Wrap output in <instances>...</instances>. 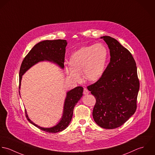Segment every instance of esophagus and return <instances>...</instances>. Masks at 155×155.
I'll use <instances>...</instances> for the list:
<instances>
[{
	"mask_svg": "<svg viewBox=\"0 0 155 155\" xmlns=\"http://www.w3.org/2000/svg\"><path fill=\"white\" fill-rule=\"evenodd\" d=\"M89 93V91H88L86 88H84V91H83V94H88Z\"/></svg>",
	"mask_w": 155,
	"mask_h": 155,
	"instance_id": "esophagus-1",
	"label": "esophagus"
}]
</instances>
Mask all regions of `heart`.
<instances>
[{"mask_svg": "<svg viewBox=\"0 0 155 155\" xmlns=\"http://www.w3.org/2000/svg\"><path fill=\"white\" fill-rule=\"evenodd\" d=\"M107 58V48L101 43L84 46L75 51L66 67L68 75L72 80H81V73L89 81H97L102 75Z\"/></svg>", "mask_w": 155, "mask_h": 155, "instance_id": "1", "label": "heart"}]
</instances>
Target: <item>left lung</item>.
Masks as SVG:
<instances>
[{"label": "left lung", "mask_w": 155, "mask_h": 155, "mask_svg": "<svg viewBox=\"0 0 155 155\" xmlns=\"http://www.w3.org/2000/svg\"><path fill=\"white\" fill-rule=\"evenodd\" d=\"M101 38L110 49V62L101 77L87 89L96 99L94 122L111 129L122 126L135 113L140 82L136 63L129 51L112 37Z\"/></svg>", "instance_id": "obj_1"}]
</instances>
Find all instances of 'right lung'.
<instances>
[{
    "label": "right lung",
    "instance_id": "add662e5",
    "mask_svg": "<svg viewBox=\"0 0 155 155\" xmlns=\"http://www.w3.org/2000/svg\"><path fill=\"white\" fill-rule=\"evenodd\" d=\"M66 45L67 42L64 39L46 40L36 44L26 56L21 64L19 72V89L20 88L22 75L32 66L38 62L44 61L53 62L63 69L64 68ZM83 92V88L81 86H78L67 92L61 120L59 124L52 127H42L34 124L29 119L26 111H25L26 116L31 124L42 130L49 133L61 132L65 129L71 122L74 107L82 97Z\"/></svg>",
    "mask_w": 155,
    "mask_h": 155
}]
</instances>
